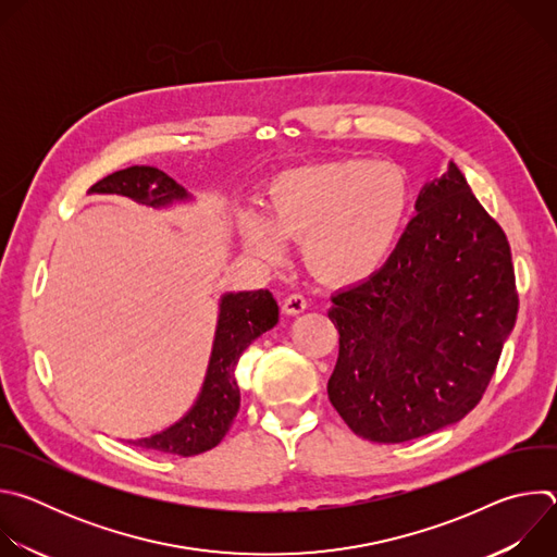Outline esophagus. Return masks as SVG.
<instances>
[{"label":"esophagus","instance_id":"1","mask_svg":"<svg viewBox=\"0 0 557 557\" xmlns=\"http://www.w3.org/2000/svg\"><path fill=\"white\" fill-rule=\"evenodd\" d=\"M306 306H308L306 299H304L301 295H297V293L288 295V297L284 299V304H282V308H284L286 314H299V312L306 310Z\"/></svg>","mask_w":557,"mask_h":557}]
</instances>
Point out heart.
Segmentation results:
<instances>
[{
	"mask_svg": "<svg viewBox=\"0 0 557 557\" xmlns=\"http://www.w3.org/2000/svg\"><path fill=\"white\" fill-rule=\"evenodd\" d=\"M408 209L410 185L399 168L339 158L277 174L264 213H240V233L264 262H280L286 240L301 237L306 267L324 282L348 284L385 260Z\"/></svg>",
	"mask_w": 557,
	"mask_h": 557,
	"instance_id": "obj_1",
	"label": "heart"
}]
</instances>
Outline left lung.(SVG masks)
Wrapping results in <instances>:
<instances>
[{"label": "left lung", "instance_id": "1", "mask_svg": "<svg viewBox=\"0 0 557 557\" xmlns=\"http://www.w3.org/2000/svg\"><path fill=\"white\" fill-rule=\"evenodd\" d=\"M414 209L387 262L329 310V399L374 443L428 436L479 406L518 314L507 235L454 163Z\"/></svg>", "mask_w": 557, "mask_h": 557}]
</instances>
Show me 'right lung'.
Listing matches in <instances>:
<instances>
[{"label": "right lung", "mask_w": 557, "mask_h": 557, "mask_svg": "<svg viewBox=\"0 0 557 557\" xmlns=\"http://www.w3.org/2000/svg\"><path fill=\"white\" fill-rule=\"evenodd\" d=\"M88 194H116L153 209L194 200V196L165 172L147 165L114 172L92 185ZM277 320L280 308L269 290L224 293L220 297L211 357L198 399L174 425L127 443L174 456H196L215 447L240 410V387L235 381L237 359L251 342L271 331Z\"/></svg>", "instance_id": "add662e5"}]
</instances>
